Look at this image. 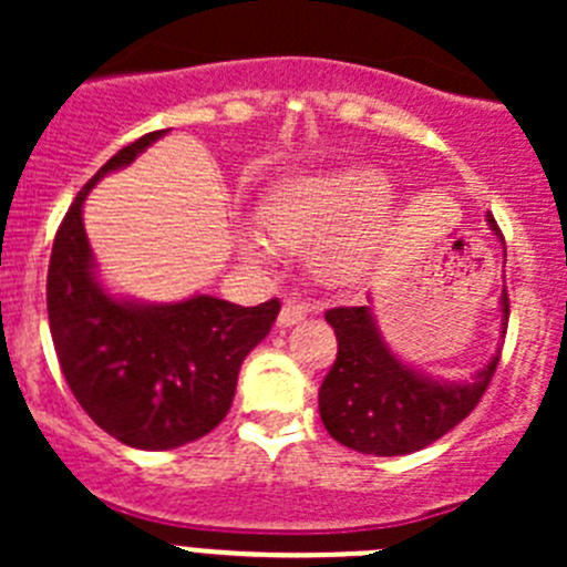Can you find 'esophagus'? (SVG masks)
<instances>
[{
  "label": "esophagus",
  "mask_w": 567,
  "mask_h": 567,
  "mask_svg": "<svg viewBox=\"0 0 567 567\" xmlns=\"http://www.w3.org/2000/svg\"><path fill=\"white\" fill-rule=\"evenodd\" d=\"M307 305H301V301H285L282 305V312H279V326H293L299 323L301 318L307 316Z\"/></svg>",
  "instance_id": "1"
}]
</instances>
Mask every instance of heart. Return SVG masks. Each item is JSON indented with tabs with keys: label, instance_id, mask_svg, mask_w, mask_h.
I'll list each match as a JSON object with an SVG mask.
<instances>
[{
	"label": "heart",
	"instance_id": "1",
	"mask_svg": "<svg viewBox=\"0 0 567 567\" xmlns=\"http://www.w3.org/2000/svg\"><path fill=\"white\" fill-rule=\"evenodd\" d=\"M386 188L368 167H348L299 177L279 188L257 210V225L277 247L310 251L312 271L326 285L362 277L379 236ZM251 257H266L260 241H247Z\"/></svg>",
	"mask_w": 567,
	"mask_h": 567
}]
</instances>
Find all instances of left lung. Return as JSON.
I'll use <instances>...</instances> for the list:
<instances>
[{
  "instance_id": "obj_1",
  "label": "left lung",
  "mask_w": 567,
  "mask_h": 567,
  "mask_svg": "<svg viewBox=\"0 0 567 567\" xmlns=\"http://www.w3.org/2000/svg\"><path fill=\"white\" fill-rule=\"evenodd\" d=\"M488 225L505 244L491 214ZM507 316L505 290V329ZM326 320L337 334V359L318 392L320 420L334 442L364 455H409L442 439L472 414L499 364L496 353L472 384H447L405 368L379 334L370 307H331Z\"/></svg>"
}]
</instances>
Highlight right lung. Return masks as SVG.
Here are the masks:
<instances>
[{"instance_id":"add662e5","label":"right lung","mask_w":567,"mask_h":567,"mask_svg":"<svg viewBox=\"0 0 567 567\" xmlns=\"http://www.w3.org/2000/svg\"><path fill=\"white\" fill-rule=\"evenodd\" d=\"M164 134L140 136L84 183L56 230L45 279L51 340L73 398L109 436L136 450H175L214 431L230 411L241 362L279 316L277 299L257 307L214 296L136 305L99 285L84 199Z\"/></svg>"}]
</instances>
